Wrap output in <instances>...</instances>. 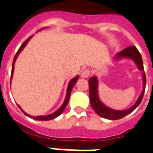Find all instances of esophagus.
Wrapping results in <instances>:
<instances>
[{
	"label": "esophagus",
	"mask_w": 153,
	"mask_h": 153,
	"mask_svg": "<svg viewBox=\"0 0 153 153\" xmlns=\"http://www.w3.org/2000/svg\"><path fill=\"white\" fill-rule=\"evenodd\" d=\"M90 74H91V71H90L89 69H84L83 71H82V77L84 78H88V77L89 76Z\"/></svg>",
	"instance_id": "esophagus-1"
}]
</instances>
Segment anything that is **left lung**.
Here are the masks:
<instances>
[{
	"mask_svg": "<svg viewBox=\"0 0 153 153\" xmlns=\"http://www.w3.org/2000/svg\"><path fill=\"white\" fill-rule=\"evenodd\" d=\"M116 58H132V60L135 62L139 70L143 71V89L142 91V94L138 99L137 102H135V104L132 107L129 108L128 109L117 111V110L111 109V108L105 106L99 100V96H98V80H97V78L96 77L90 78L89 80H88V85H89V96L91 107L99 116L103 117L105 119H111V120H117V119H122L128 114L131 113L133 110L137 108L143 99L146 84V74H145L144 71L143 58H142L140 53L138 51V49L135 48V46H130V47L125 48L124 50H123L121 52L117 54Z\"/></svg>",
	"mask_w": 153,
	"mask_h": 153,
	"instance_id": "8db88e82",
	"label": "left lung"
}]
</instances>
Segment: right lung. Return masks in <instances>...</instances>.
<instances>
[{"label":"right lung","instance_id":"1","mask_svg":"<svg viewBox=\"0 0 153 153\" xmlns=\"http://www.w3.org/2000/svg\"><path fill=\"white\" fill-rule=\"evenodd\" d=\"M31 38V36L29 37L28 38H27L26 41H25V42H24L22 45H21V47L19 48V49H18V51H17V53H16L15 56H14V61H13V64H12V70H11V75H10V80H11V78H12V75H13V71H14V62H15L16 61V58H17V57L18 56V54H19L20 52L21 51V50L24 48L25 47V45H27V42H28L29 40H30V38ZM78 76L75 77L74 78H72L71 81H70V82H69L68 84V89H67V95H66V98H65V102H64L63 105H62V106H61V108H59L58 110H57L55 112H54L53 114H51V115H45V116H30V115H27L26 112H25V111H23V110L21 109V107H20L19 105H18V107L20 108V109L21 110V111H23V113L25 114V115H27V116L30 117V118H32L33 119H35V120H40V121H48V120H51V119H55L56 117H58V115H60L63 112V111L65 110V108H66V106L68 105V101H69V99H70V95H71V90H72V88L73 86L75 85V83H76L77 80H78Z\"/></svg>","mask_w":153,"mask_h":153}]
</instances>
